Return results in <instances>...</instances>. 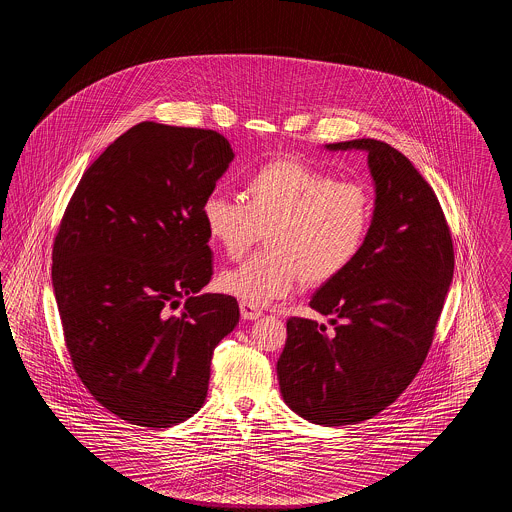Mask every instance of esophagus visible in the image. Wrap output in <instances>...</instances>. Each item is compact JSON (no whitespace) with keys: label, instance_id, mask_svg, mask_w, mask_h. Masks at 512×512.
Listing matches in <instances>:
<instances>
[{"label":"esophagus","instance_id":"esophagus-1","mask_svg":"<svg viewBox=\"0 0 512 512\" xmlns=\"http://www.w3.org/2000/svg\"><path fill=\"white\" fill-rule=\"evenodd\" d=\"M240 313H242L244 320H255V318H259L263 315L261 307L251 305V303H247V301H240Z\"/></svg>","mask_w":512,"mask_h":512}]
</instances>
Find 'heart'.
<instances>
[{
  "instance_id": "heart-1",
  "label": "heart",
  "mask_w": 512,
  "mask_h": 512,
  "mask_svg": "<svg viewBox=\"0 0 512 512\" xmlns=\"http://www.w3.org/2000/svg\"><path fill=\"white\" fill-rule=\"evenodd\" d=\"M245 201L209 194L201 219L213 244L238 259L267 230V251L220 272V292L251 305L322 284L351 267L372 222V195L359 182L301 161H272L244 182Z\"/></svg>"
}]
</instances>
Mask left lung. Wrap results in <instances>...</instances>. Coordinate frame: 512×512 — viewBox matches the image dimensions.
Instances as JSON below:
<instances>
[{
  "mask_svg": "<svg viewBox=\"0 0 512 512\" xmlns=\"http://www.w3.org/2000/svg\"><path fill=\"white\" fill-rule=\"evenodd\" d=\"M324 147L368 155L372 222L351 267L311 297L334 332L290 318L276 370L293 413L345 426L384 411L413 382L434 340L455 255L438 197L401 151L372 138Z\"/></svg>",
  "mask_w": 512,
  "mask_h": 512,
  "instance_id": "obj_1",
  "label": "left lung"
}]
</instances>
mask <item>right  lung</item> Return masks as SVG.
<instances>
[{
  "mask_svg": "<svg viewBox=\"0 0 512 512\" xmlns=\"http://www.w3.org/2000/svg\"><path fill=\"white\" fill-rule=\"evenodd\" d=\"M232 159L215 130L140 122L84 172L61 220L51 278L74 370L130 424L197 413L240 320L232 295H197L213 276L201 205Z\"/></svg>",
  "mask_w": 512,
  "mask_h": 512,
  "instance_id": "1",
  "label": "right lung"
}]
</instances>
